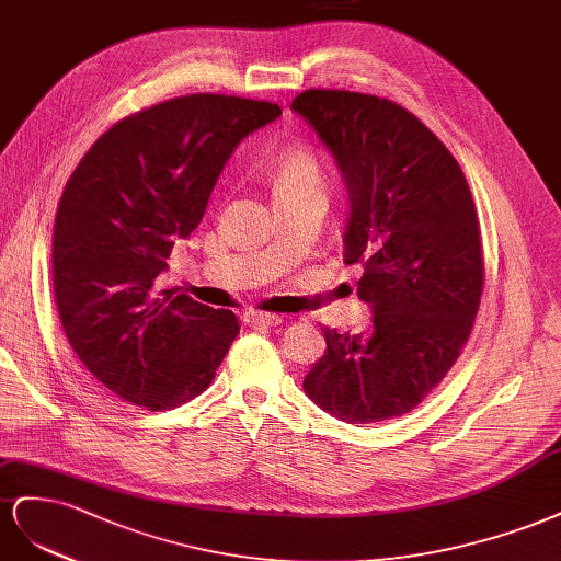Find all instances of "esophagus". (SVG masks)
Returning a JSON list of instances; mask_svg holds the SVG:
<instances>
[{
	"label": "esophagus",
	"instance_id": "esophagus-1",
	"mask_svg": "<svg viewBox=\"0 0 561 561\" xmlns=\"http://www.w3.org/2000/svg\"><path fill=\"white\" fill-rule=\"evenodd\" d=\"M244 322H247L249 327H253V324L279 327V324H282V317H279V314H272V312H247V314H244Z\"/></svg>",
	"mask_w": 561,
	"mask_h": 561
}]
</instances>
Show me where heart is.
Instances as JSON below:
<instances>
[{
	"label": "heart",
	"instance_id": "heart-1",
	"mask_svg": "<svg viewBox=\"0 0 561 561\" xmlns=\"http://www.w3.org/2000/svg\"><path fill=\"white\" fill-rule=\"evenodd\" d=\"M272 192H275V199L298 195V192H310V190H322L324 192V179L322 171H319L312 154L291 150L286 152L279 162L275 164L270 173Z\"/></svg>",
	"mask_w": 561,
	"mask_h": 561
}]
</instances>
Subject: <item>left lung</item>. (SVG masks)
<instances>
[{
  "label": "left lung",
  "mask_w": 561,
  "mask_h": 561,
  "mask_svg": "<svg viewBox=\"0 0 561 561\" xmlns=\"http://www.w3.org/2000/svg\"><path fill=\"white\" fill-rule=\"evenodd\" d=\"M291 110L331 152L347 192V265L371 327H324L327 352L302 380L350 425L419 407L472 331L484 284L479 220L454 154L409 110L378 95L310 89Z\"/></svg>",
  "instance_id": "obj_1"
}]
</instances>
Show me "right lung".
I'll use <instances>...</instances> for the list:
<instances>
[{
	"instance_id": "add662e5",
	"label": "right lung",
	"mask_w": 561,
	"mask_h": 561,
	"mask_svg": "<svg viewBox=\"0 0 561 561\" xmlns=\"http://www.w3.org/2000/svg\"><path fill=\"white\" fill-rule=\"evenodd\" d=\"M279 105L195 93L126 117L93 142L54 222V291L87 371L162 411L209 388L239 333L230 310L157 291L175 239L195 230L234 148Z\"/></svg>"
}]
</instances>
